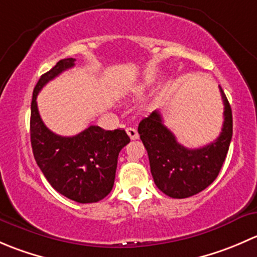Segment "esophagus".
<instances>
[{"mask_svg":"<svg viewBox=\"0 0 257 257\" xmlns=\"http://www.w3.org/2000/svg\"><path fill=\"white\" fill-rule=\"evenodd\" d=\"M126 133H128V136H129V138L132 139V141H136V139H138L139 138V134H138V132H137V129L136 128H126Z\"/></svg>","mask_w":257,"mask_h":257,"instance_id":"obj_1","label":"esophagus"}]
</instances>
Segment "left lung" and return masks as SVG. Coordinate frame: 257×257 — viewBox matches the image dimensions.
<instances>
[{"label": "left lung", "instance_id": "1", "mask_svg": "<svg viewBox=\"0 0 257 257\" xmlns=\"http://www.w3.org/2000/svg\"><path fill=\"white\" fill-rule=\"evenodd\" d=\"M224 124L216 141L205 147L189 149L178 143L164 125L162 114L154 110L139 123L138 133L148 152L155 185L174 199L193 196L206 189L219 175L232 137V113L224 90Z\"/></svg>", "mask_w": 257, "mask_h": 257}]
</instances>
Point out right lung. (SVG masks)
Wrapping results in <instances>:
<instances>
[{
	"label": "right lung",
	"instance_id": "obj_1",
	"mask_svg": "<svg viewBox=\"0 0 257 257\" xmlns=\"http://www.w3.org/2000/svg\"><path fill=\"white\" fill-rule=\"evenodd\" d=\"M74 58L61 59L42 74L31 103V144L37 165L54 190L80 204L97 203L112 191L119 152L131 142L123 129L104 131L90 125L74 137L51 132L41 119L37 95L58 74L74 66Z\"/></svg>",
	"mask_w": 257,
	"mask_h": 257
}]
</instances>
